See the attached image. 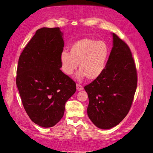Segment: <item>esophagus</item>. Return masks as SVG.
Returning a JSON list of instances; mask_svg holds the SVG:
<instances>
[{
  "label": "esophagus",
  "mask_w": 153,
  "mask_h": 153,
  "mask_svg": "<svg viewBox=\"0 0 153 153\" xmlns=\"http://www.w3.org/2000/svg\"><path fill=\"white\" fill-rule=\"evenodd\" d=\"M76 89H77L78 91H81V90L83 89V87H82L81 85L77 84H76Z\"/></svg>",
  "instance_id": "obj_1"
}]
</instances>
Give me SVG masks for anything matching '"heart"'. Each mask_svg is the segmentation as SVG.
Segmentation results:
<instances>
[{"label":"heart","instance_id":"obj_1","mask_svg":"<svg viewBox=\"0 0 153 153\" xmlns=\"http://www.w3.org/2000/svg\"><path fill=\"white\" fill-rule=\"evenodd\" d=\"M109 49L103 41L82 39L74 43L70 52L63 50L60 55L62 71L71 75L78 67L80 70L76 75L78 80L87 77L93 80L104 71L108 57Z\"/></svg>","mask_w":153,"mask_h":153}]
</instances>
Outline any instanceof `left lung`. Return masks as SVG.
<instances>
[{"label": "left lung", "mask_w": 153, "mask_h": 153, "mask_svg": "<svg viewBox=\"0 0 153 153\" xmlns=\"http://www.w3.org/2000/svg\"><path fill=\"white\" fill-rule=\"evenodd\" d=\"M113 47L101 75L85 85L87 115L96 126L108 129L121 123L133 102L137 85L135 62L127 44L114 33Z\"/></svg>", "instance_id": "left-lung-1"}]
</instances>
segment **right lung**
<instances>
[{
    "label": "right lung",
    "instance_id": "obj_1",
    "mask_svg": "<svg viewBox=\"0 0 153 153\" xmlns=\"http://www.w3.org/2000/svg\"><path fill=\"white\" fill-rule=\"evenodd\" d=\"M62 36L59 27L38 29L18 60L16 82L22 104L31 121L43 128L62 119L76 91L75 82L60 69Z\"/></svg>",
    "mask_w": 153,
    "mask_h": 153
}]
</instances>
